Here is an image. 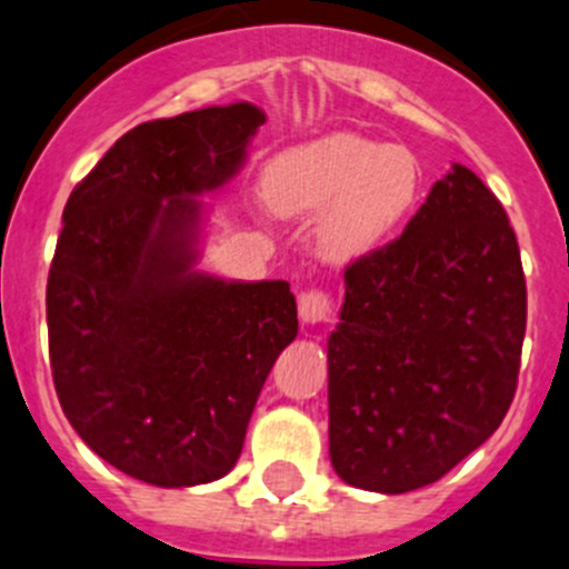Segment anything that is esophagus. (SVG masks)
I'll use <instances>...</instances> for the list:
<instances>
[{
  "instance_id": "esophagus-1",
  "label": "esophagus",
  "mask_w": 569,
  "mask_h": 569,
  "mask_svg": "<svg viewBox=\"0 0 569 569\" xmlns=\"http://www.w3.org/2000/svg\"><path fill=\"white\" fill-rule=\"evenodd\" d=\"M298 315H301V320L307 326L331 323L333 298L328 296L326 290H318V287H312V290H303L301 296H298Z\"/></svg>"
}]
</instances>
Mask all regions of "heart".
Returning <instances> with one entry per match:
<instances>
[{
	"label": "heart",
	"instance_id": "heart-1",
	"mask_svg": "<svg viewBox=\"0 0 569 569\" xmlns=\"http://www.w3.org/2000/svg\"><path fill=\"white\" fill-rule=\"evenodd\" d=\"M262 189L273 213H323L326 254L356 260L378 249L406 219L419 191V163L397 144L333 133L273 158Z\"/></svg>",
	"mask_w": 569,
	"mask_h": 569
}]
</instances>
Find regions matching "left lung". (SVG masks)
Listing matches in <instances>:
<instances>
[{"mask_svg":"<svg viewBox=\"0 0 569 569\" xmlns=\"http://www.w3.org/2000/svg\"><path fill=\"white\" fill-rule=\"evenodd\" d=\"M526 333L520 249L493 191L452 163L400 238L350 262L328 337V452L348 485L408 493L509 411Z\"/></svg>","mask_w":569,"mask_h":569,"instance_id":"left-lung-1","label":"left lung"}]
</instances>
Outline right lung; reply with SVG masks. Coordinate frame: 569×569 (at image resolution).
<instances>
[{"mask_svg": "<svg viewBox=\"0 0 569 569\" xmlns=\"http://www.w3.org/2000/svg\"><path fill=\"white\" fill-rule=\"evenodd\" d=\"M266 122L251 103L142 122L70 191L46 284L54 389L81 441L158 488L236 466L273 361L298 333L290 284L194 271L202 202Z\"/></svg>", "mask_w": 569, "mask_h": 569, "instance_id": "right-lung-1", "label": "right lung"}]
</instances>
